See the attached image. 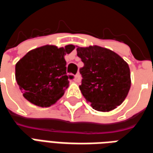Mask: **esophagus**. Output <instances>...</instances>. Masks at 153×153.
<instances>
[{
	"label": "esophagus",
	"instance_id": "1",
	"mask_svg": "<svg viewBox=\"0 0 153 153\" xmlns=\"http://www.w3.org/2000/svg\"><path fill=\"white\" fill-rule=\"evenodd\" d=\"M74 82L75 83H79L80 81H81V76H80V74H77L76 75L74 76Z\"/></svg>",
	"mask_w": 153,
	"mask_h": 153
}]
</instances>
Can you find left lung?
<instances>
[{
  "label": "left lung",
  "instance_id": "1",
  "mask_svg": "<svg viewBox=\"0 0 153 153\" xmlns=\"http://www.w3.org/2000/svg\"><path fill=\"white\" fill-rule=\"evenodd\" d=\"M77 56L84 64L80 69L81 93L93 109L110 111L120 106L131 86L127 62L113 51L99 46L77 47Z\"/></svg>",
  "mask_w": 153,
  "mask_h": 153
}]
</instances>
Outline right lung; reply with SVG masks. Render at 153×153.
<instances>
[{
    "instance_id": "right-lung-1",
    "label": "right lung",
    "mask_w": 153,
    "mask_h": 153,
    "mask_svg": "<svg viewBox=\"0 0 153 153\" xmlns=\"http://www.w3.org/2000/svg\"><path fill=\"white\" fill-rule=\"evenodd\" d=\"M75 48L67 45L58 48L46 45L28 51L15 65V79L28 102L49 107L63 96L69 87L65 56Z\"/></svg>"
}]
</instances>
